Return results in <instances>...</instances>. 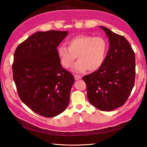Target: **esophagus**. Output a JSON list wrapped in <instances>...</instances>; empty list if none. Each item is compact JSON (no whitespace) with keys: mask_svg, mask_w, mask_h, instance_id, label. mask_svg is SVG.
Segmentation results:
<instances>
[{"mask_svg":"<svg viewBox=\"0 0 147 147\" xmlns=\"http://www.w3.org/2000/svg\"><path fill=\"white\" fill-rule=\"evenodd\" d=\"M74 78H75L76 80H80V79L82 78V76H80V75H78V74H74Z\"/></svg>","mask_w":147,"mask_h":147,"instance_id":"34e87169","label":"esophagus"}]
</instances>
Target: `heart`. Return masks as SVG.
Returning a JSON list of instances; mask_svg holds the SVG:
<instances>
[{
	"instance_id": "b5f03b06",
	"label": "heart",
	"mask_w": 147,
	"mask_h": 147,
	"mask_svg": "<svg viewBox=\"0 0 147 147\" xmlns=\"http://www.w3.org/2000/svg\"><path fill=\"white\" fill-rule=\"evenodd\" d=\"M68 48L59 45L57 55L61 64L65 68L70 67L76 58L78 59L73 69L82 73L86 69L94 71L101 66L107 55L108 43L103 37L79 35L67 41Z\"/></svg>"
}]
</instances>
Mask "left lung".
I'll return each mask as SVG.
<instances>
[{
    "label": "left lung",
    "mask_w": 147,
    "mask_h": 147,
    "mask_svg": "<svg viewBox=\"0 0 147 147\" xmlns=\"http://www.w3.org/2000/svg\"><path fill=\"white\" fill-rule=\"evenodd\" d=\"M107 34L109 51L98 70L83 77L90 104L102 111L123 105L135 85V54L123 36L100 26Z\"/></svg>",
    "instance_id": "8db88e82"
}]
</instances>
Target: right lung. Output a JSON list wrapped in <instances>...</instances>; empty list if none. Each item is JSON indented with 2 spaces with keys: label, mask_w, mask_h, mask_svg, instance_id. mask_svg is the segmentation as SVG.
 Here are the masks:
<instances>
[{
  "label": "right lung",
  "mask_w": 147,
  "mask_h": 147,
  "mask_svg": "<svg viewBox=\"0 0 147 147\" xmlns=\"http://www.w3.org/2000/svg\"><path fill=\"white\" fill-rule=\"evenodd\" d=\"M67 32H38L16 49L12 73L24 104L42 116L52 117L65 111L74 78L62 67L57 48Z\"/></svg>",
  "instance_id": "1"
}]
</instances>
